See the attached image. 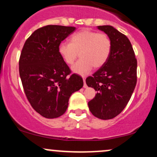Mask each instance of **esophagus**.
Here are the masks:
<instances>
[{
    "mask_svg": "<svg viewBox=\"0 0 157 157\" xmlns=\"http://www.w3.org/2000/svg\"><path fill=\"white\" fill-rule=\"evenodd\" d=\"M82 79H83V82H84L83 87L86 89V88H87V85H86V77H82Z\"/></svg>",
    "mask_w": 157,
    "mask_h": 157,
    "instance_id": "obj_1",
    "label": "esophagus"
}]
</instances>
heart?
Here are the masks:
<instances>
[{
    "label": "heart",
    "instance_id": "b5f03b06",
    "mask_svg": "<svg viewBox=\"0 0 157 157\" xmlns=\"http://www.w3.org/2000/svg\"><path fill=\"white\" fill-rule=\"evenodd\" d=\"M70 43L61 42L58 46L59 55L68 65H71L78 55L80 59L71 67L77 75H87L92 69L103 66L111 52V40L106 34L98 33L84 29L70 37Z\"/></svg>",
    "mask_w": 157,
    "mask_h": 157
}]
</instances>
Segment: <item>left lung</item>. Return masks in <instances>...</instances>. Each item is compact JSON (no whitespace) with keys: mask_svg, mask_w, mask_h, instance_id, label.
I'll return each mask as SVG.
<instances>
[{"mask_svg":"<svg viewBox=\"0 0 157 157\" xmlns=\"http://www.w3.org/2000/svg\"><path fill=\"white\" fill-rule=\"evenodd\" d=\"M111 40L109 60L86 82L97 93L89 102L96 117L110 120L117 116L130 100L136 84L137 61L128 38L111 26H99Z\"/></svg>","mask_w":157,"mask_h":157,"instance_id":"left-lung-1","label":"left lung"}]
</instances>
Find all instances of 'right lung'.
<instances>
[{"mask_svg": "<svg viewBox=\"0 0 157 157\" xmlns=\"http://www.w3.org/2000/svg\"><path fill=\"white\" fill-rule=\"evenodd\" d=\"M75 27L48 25L26 40L19 60L24 92L41 116L57 118L66 112L68 100L83 86L82 77L71 70L59 55L58 46Z\"/></svg>", "mask_w": 157, "mask_h": 157, "instance_id": "right-lung-1", "label": "right lung"}]
</instances>
